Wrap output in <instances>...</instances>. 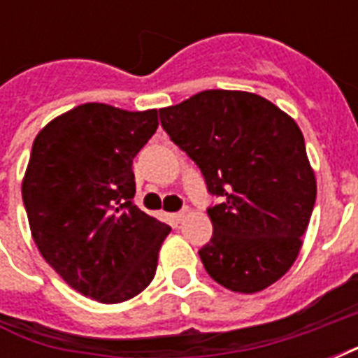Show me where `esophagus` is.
I'll use <instances>...</instances> for the list:
<instances>
[{"label":"esophagus","instance_id":"34e87169","mask_svg":"<svg viewBox=\"0 0 358 358\" xmlns=\"http://www.w3.org/2000/svg\"><path fill=\"white\" fill-rule=\"evenodd\" d=\"M187 213H189V210L184 209V210H180V213H174L172 217H174V220H176V222H182V220L187 217Z\"/></svg>","mask_w":358,"mask_h":358}]
</instances>
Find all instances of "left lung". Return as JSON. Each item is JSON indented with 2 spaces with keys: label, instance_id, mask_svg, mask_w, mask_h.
<instances>
[{
  "label": "left lung",
  "instance_id": "8db88e82",
  "mask_svg": "<svg viewBox=\"0 0 358 358\" xmlns=\"http://www.w3.org/2000/svg\"><path fill=\"white\" fill-rule=\"evenodd\" d=\"M171 140L201 169L213 238L199 249L209 276L236 293L278 282L299 257L316 199L299 126L261 95L205 90L159 110Z\"/></svg>",
  "mask_w": 358,
  "mask_h": 358
}]
</instances>
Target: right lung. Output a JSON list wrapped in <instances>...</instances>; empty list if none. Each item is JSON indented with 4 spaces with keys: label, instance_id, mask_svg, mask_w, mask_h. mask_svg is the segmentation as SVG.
Segmentation results:
<instances>
[{
    "label": "right lung",
    "instance_id": "obj_1",
    "mask_svg": "<svg viewBox=\"0 0 358 358\" xmlns=\"http://www.w3.org/2000/svg\"><path fill=\"white\" fill-rule=\"evenodd\" d=\"M159 126L157 109L84 103L43 126L22 178L36 248L73 289L122 303L155 276L171 226L132 203V161Z\"/></svg>",
    "mask_w": 358,
    "mask_h": 358
}]
</instances>
